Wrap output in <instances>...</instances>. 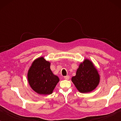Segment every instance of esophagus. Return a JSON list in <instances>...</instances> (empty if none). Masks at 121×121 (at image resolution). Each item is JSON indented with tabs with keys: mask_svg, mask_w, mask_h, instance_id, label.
Here are the masks:
<instances>
[{
	"mask_svg": "<svg viewBox=\"0 0 121 121\" xmlns=\"http://www.w3.org/2000/svg\"><path fill=\"white\" fill-rule=\"evenodd\" d=\"M69 78H70V77H69V75H67L65 76V77H64V79H65V80H69Z\"/></svg>",
	"mask_w": 121,
	"mask_h": 121,
	"instance_id": "esophagus-1",
	"label": "esophagus"
}]
</instances>
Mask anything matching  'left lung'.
<instances>
[{"label": "left lung", "instance_id": "1", "mask_svg": "<svg viewBox=\"0 0 121 121\" xmlns=\"http://www.w3.org/2000/svg\"><path fill=\"white\" fill-rule=\"evenodd\" d=\"M72 81L79 92L87 93L96 88L100 83V76L93 62L85 59L79 64Z\"/></svg>", "mask_w": 121, "mask_h": 121}]
</instances>
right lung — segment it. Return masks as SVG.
<instances>
[{"label":"right lung","mask_w":121,"mask_h":121,"mask_svg":"<svg viewBox=\"0 0 121 121\" xmlns=\"http://www.w3.org/2000/svg\"><path fill=\"white\" fill-rule=\"evenodd\" d=\"M51 63L43 57L35 59L27 72V80L31 89L39 95H50L59 82L50 68Z\"/></svg>","instance_id":"1"}]
</instances>
